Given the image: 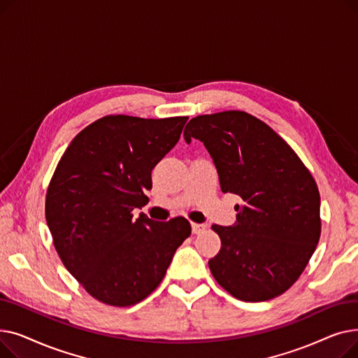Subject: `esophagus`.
<instances>
[{
  "label": "esophagus",
  "mask_w": 358,
  "mask_h": 358,
  "mask_svg": "<svg viewBox=\"0 0 358 358\" xmlns=\"http://www.w3.org/2000/svg\"><path fill=\"white\" fill-rule=\"evenodd\" d=\"M192 231L196 235L203 234L206 231V224H203V223H192Z\"/></svg>",
  "instance_id": "esophagus-1"
}]
</instances>
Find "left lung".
<instances>
[{"mask_svg": "<svg viewBox=\"0 0 358 358\" xmlns=\"http://www.w3.org/2000/svg\"><path fill=\"white\" fill-rule=\"evenodd\" d=\"M203 142L223 193L242 199L232 227L213 224L220 251L209 259L217 283L243 302L290 289L321 236V197L305 164L275 131L245 111L192 119L184 139Z\"/></svg>", "mask_w": 358, "mask_h": 358, "instance_id": "8db88e82", "label": "left lung"}]
</instances>
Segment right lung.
I'll return each instance as SVG.
<instances>
[{
	"label": "right lung",
	"mask_w": 358,
	"mask_h": 358,
	"mask_svg": "<svg viewBox=\"0 0 358 358\" xmlns=\"http://www.w3.org/2000/svg\"><path fill=\"white\" fill-rule=\"evenodd\" d=\"M189 117L106 116L72 139L46 193V222L66 270L100 302L131 306L162 281L190 236L182 216L155 222L134 209L148 203L154 166L180 139Z\"/></svg>",
	"instance_id": "add662e5"
}]
</instances>
